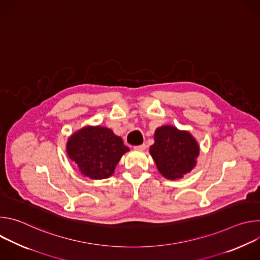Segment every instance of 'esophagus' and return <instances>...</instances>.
<instances>
[{"label": "esophagus", "instance_id": "34e87169", "mask_svg": "<svg viewBox=\"0 0 260 260\" xmlns=\"http://www.w3.org/2000/svg\"><path fill=\"white\" fill-rule=\"evenodd\" d=\"M136 150H139V151H143L146 149V145L145 144H142V145H139V146H135L134 147Z\"/></svg>", "mask_w": 260, "mask_h": 260}]
</instances>
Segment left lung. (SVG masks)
Returning <instances> with one entry per match:
<instances>
[{
    "label": "left lung",
    "mask_w": 260,
    "mask_h": 260,
    "mask_svg": "<svg viewBox=\"0 0 260 260\" xmlns=\"http://www.w3.org/2000/svg\"><path fill=\"white\" fill-rule=\"evenodd\" d=\"M200 150L198 141L188 131L168 124L155 129L149 152L161 176L178 180L196 168Z\"/></svg>",
    "instance_id": "left-lung-1"
}]
</instances>
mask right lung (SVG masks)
<instances>
[{
    "instance_id": "add662e5",
    "label": "right lung",
    "mask_w": 260,
    "mask_h": 260,
    "mask_svg": "<svg viewBox=\"0 0 260 260\" xmlns=\"http://www.w3.org/2000/svg\"><path fill=\"white\" fill-rule=\"evenodd\" d=\"M66 151L84 177L101 180L114 174L117 164L129 148L110 128L86 125L69 137Z\"/></svg>"
}]
</instances>
